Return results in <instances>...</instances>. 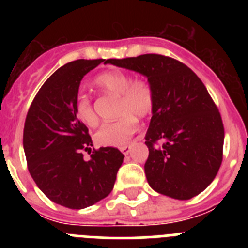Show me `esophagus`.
I'll list each match as a JSON object with an SVG mask.
<instances>
[{"mask_svg":"<svg viewBox=\"0 0 248 248\" xmlns=\"http://www.w3.org/2000/svg\"><path fill=\"white\" fill-rule=\"evenodd\" d=\"M130 149H131L130 145H125V146H122V148H120V151H122L124 155H128L129 153H130Z\"/></svg>","mask_w":248,"mask_h":248,"instance_id":"34e87169","label":"esophagus"}]
</instances>
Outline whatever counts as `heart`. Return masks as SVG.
Segmentation results:
<instances>
[{"label":"heart","instance_id":"obj_1","mask_svg":"<svg viewBox=\"0 0 248 248\" xmlns=\"http://www.w3.org/2000/svg\"><path fill=\"white\" fill-rule=\"evenodd\" d=\"M95 87L105 93L119 95L118 115L119 119L105 123L95 133L97 143L103 146H124L139 129L137 117L143 119L153 113L155 97L153 87L143 77L131 78L123 71H107L94 79ZM74 113L79 122L88 126L98 124V115L94 110L89 95L79 94L74 102Z\"/></svg>","mask_w":248,"mask_h":248}]
</instances>
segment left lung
I'll return each mask as SVG.
<instances>
[{
	"mask_svg": "<svg viewBox=\"0 0 248 248\" xmlns=\"http://www.w3.org/2000/svg\"><path fill=\"white\" fill-rule=\"evenodd\" d=\"M144 74L155 97L145 135V175L159 194L177 200L194 198L212 183L223 156L222 118L194 72L163 54L107 59Z\"/></svg>",
	"mask_w": 248,
	"mask_h": 248,
	"instance_id": "left-lung-1",
	"label": "left lung"
}]
</instances>
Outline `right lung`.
Instances as JSON below:
<instances>
[{"label": "right lung", "instance_id": "add662e5", "mask_svg": "<svg viewBox=\"0 0 248 248\" xmlns=\"http://www.w3.org/2000/svg\"><path fill=\"white\" fill-rule=\"evenodd\" d=\"M104 59H78L57 69L31 103L23 129L27 168L43 194L68 209H85L108 196L124 155L117 148L93 149L74 102L80 80Z\"/></svg>", "mask_w": 248, "mask_h": 248}]
</instances>
